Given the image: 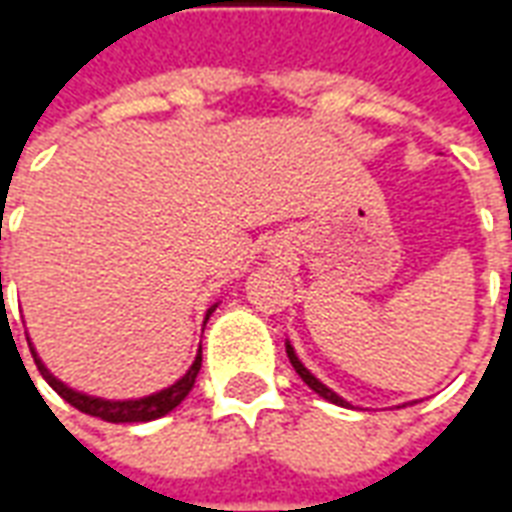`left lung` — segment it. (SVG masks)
<instances>
[{"instance_id": "1", "label": "left lung", "mask_w": 512, "mask_h": 512, "mask_svg": "<svg viewBox=\"0 0 512 512\" xmlns=\"http://www.w3.org/2000/svg\"><path fill=\"white\" fill-rule=\"evenodd\" d=\"M285 351H288V359H290V365H293V370L299 373L301 381H304V384L310 386L312 392H318V395H321L323 400H329V403H337V406H345V408L351 406L348 400H343V397L337 395V392H332L329 386L321 384V381H318V378L312 376V373H310V370H307V367L301 365V359H299V356H296V351H293V345L285 343Z\"/></svg>"}]
</instances>
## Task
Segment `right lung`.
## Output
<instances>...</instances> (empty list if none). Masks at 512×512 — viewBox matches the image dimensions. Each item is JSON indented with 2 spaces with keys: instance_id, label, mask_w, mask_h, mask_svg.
I'll use <instances>...</instances> for the list:
<instances>
[{
  "instance_id": "add662e5",
  "label": "right lung",
  "mask_w": 512,
  "mask_h": 512,
  "mask_svg": "<svg viewBox=\"0 0 512 512\" xmlns=\"http://www.w3.org/2000/svg\"><path fill=\"white\" fill-rule=\"evenodd\" d=\"M0 293H2V271H0ZM216 310V304H213L211 310L205 312V323L211 318V312ZM29 343V337H27ZM29 351H32V359H35V365H38L40 376L49 381V386L62 397V400H68L73 408H79L84 414H90V417L104 419V422H150V419H158L169 414L172 408H178L183 403V397L189 395L191 386H194V378L200 373L202 365V348L197 351V359H194V365L189 367V373L183 378H178L175 384L167 386V389H161V392H153V395L147 397H136V400H104V397H93V395H84V392H76L71 386H65L60 378H54L46 370V365L40 362V356L35 354V348L29 343Z\"/></svg>"
}]
</instances>
